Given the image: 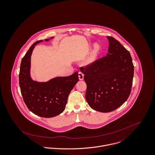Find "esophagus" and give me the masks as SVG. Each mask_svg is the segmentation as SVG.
<instances>
[{"label":"esophagus","instance_id":"1","mask_svg":"<svg viewBox=\"0 0 155 155\" xmlns=\"http://www.w3.org/2000/svg\"><path fill=\"white\" fill-rule=\"evenodd\" d=\"M78 77L80 80H83L84 79V74L82 72L79 71L78 72Z\"/></svg>","mask_w":155,"mask_h":155}]
</instances>
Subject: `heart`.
I'll list each match as a JSON object with an SVG mask.
<instances>
[{
    "mask_svg": "<svg viewBox=\"0 0 155 155\" xmlns=\"http://www.w3.org/2000/svg\"><path fill=\"white\" fill-rule=\"evenodd\" d=\"M99 50H100V46L98 44H96L94 46V48H93V50L92 51L91 53V61H93L96 59V56H97V54L99 52Z\"/></svg>",
    "mask_w": 155,
    "mask_h": 155,
    "instance_id": "heart-1",
    "label": "heart"
}]
</instances>
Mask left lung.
Wrapping results in <instances>:
<instances>
[{"mask_svg":"<svg viewBox=\"0 0 155 155\" xmlns=\"http://www.w3.org/2000/svg\"><path fill=\"white\" fill-rule=\"evenodd\" d=\"M107 38L108 53L80 68L87 84L86 101L92 109L101 112L113 111L127 100L134 76L129 51L114 37Z\"/></svg>","mask_w":155,"mask_h":155,"instance_id":"1","label":"left lung"}]
</instances>
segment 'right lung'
Instances as JSON below:
<instances>
[{
	"label": "right lung",
	"instance_id": "1",
	"mask_svg": "<svg viewBox=\"0 0 155 155\" xmlns=\"http://www.w3.org/2000/svg\"><path fill=\"white\" fill-rule=\"evenodd\" d=\"M42 41L39 40L33 43L22 58L19 84L24 101L28 109L39 117L52 118L65 110L69 93L79 80L78 74L75 72L70 76L56 77L46 83L33 81L30 72L31 56L35 45Z\"/></svg>",
	"mask_w": 155,
	"mask_h": 155
}]
</instances>
